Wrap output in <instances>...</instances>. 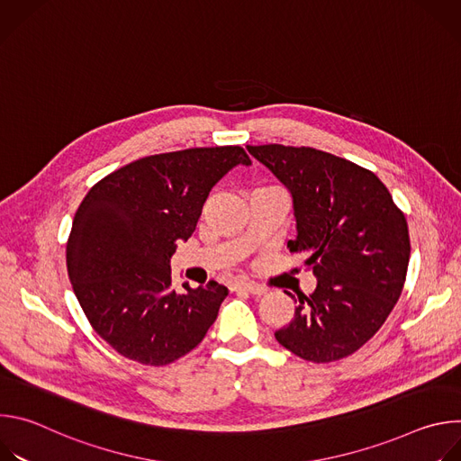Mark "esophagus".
Instances as JSON below:
<instances>
[{
    "instance_id": "esophagus-1",
    "label": "esophagus",
    "mask_w": 461,
    "mask_h": 461,
    "mask_svg": "<svg viewBox=\"0 0 461 461\" xmlns=\"http://www.w3.org/2000/svg\"><path fill=\"white\" fill-rule=\"evenodd\" d=\"M231 290L233 292H248V294H253V295H262L267 292L265 286H260L257 283H249V281H237Z\"/></svg>"
}]
</instances>
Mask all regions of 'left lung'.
Masks as SVG:
<instances>
[{"label":"left lung","instance_id":"obj_1","mask_svg":"<svg viewBox=\"0 0 461 461\" xmlns=\"http://www.w3.org/2000/svg\"><path fill=\"white\" fill-rule=\"evenodd\" d=\"M246 149L290 191L297 235L288 248L308 255L317 279L276 339L313 363L354 354L402 295L411 257L405 215L384 184L350 160L281 144Z\"/></svg>","mask_w":461,"mask_h":461}]
</instances>
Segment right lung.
Masks as SVG:
<instances>
[{
	"label": "right lung",
	"instance_id": "1",
	"mask_svg": "<svg viewBox=\"0 0 461 461\" xmlns=\"http://www.w3.org/2000/svg\"><path fill=\"white\" fill-rule=\"evenodd\" d=\"M251 160L239 146L194 148L131 162L82 201L68 242V272L96 334L118 354L164 366L199 345L228 288H171L176 244L187 240L213 185Z\"/></svg>",
	"mask_w": 461,
	"mask_h": 461
}]
</instances>
